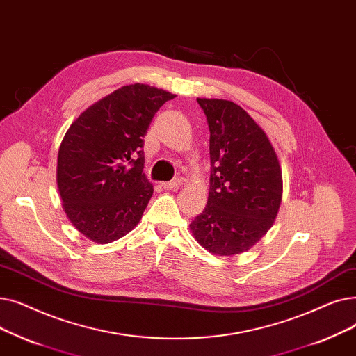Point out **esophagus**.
I'll use <instances>...</instances> for the list:
<instances>
[{
	"mask_svg": "<svg viewBox=\"0 0 356 356\" xmlns=\"http://www.w3.org/2000/svg\"><path fill=\"white\" fill-rule=\"evenodd\" d=\"M181 184H182V179H181V178H175V179L169 181V182H162V187H163L165 190H175V188L179 187Z\"/></svg>",
	"mask_w": 356,
	"mask_h": 356,
	"instance_id": "1",
	"label": "esophagus"
}]
</instances>
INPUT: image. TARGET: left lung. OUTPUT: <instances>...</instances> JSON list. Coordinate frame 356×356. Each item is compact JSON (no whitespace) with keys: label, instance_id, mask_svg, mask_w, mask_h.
I'll use <instances>...</instances> for the list:
<instances>
[{"label":"left lung","instance_id":"1","mask_svg":"<svg viewBox=\"0 0 356 356\" xmlns=\"http://www.w3.org/2000/svg\"><path fill=\"white\" fill-rule=\"evenodd\" d=\"M210 129L207 206L190 225L213 255L250 249L274 225L282 198V174L265 131L238 104L197 98Z\"/></svg>","mask_w":356,"mask_h":356}]
</instances>
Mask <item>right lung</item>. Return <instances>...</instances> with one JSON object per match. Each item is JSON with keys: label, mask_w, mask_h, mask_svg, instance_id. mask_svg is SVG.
Returning <instances> with one entry per match:
<instances>
[{"label": "right lung", "mask_w": 356, "mask_h": 356, "mask_svg": "<svg viewBox=\"0 0 356 356\" xmlns=\"http://www.w3.org/2000/svg\"><path fill=\"white\" fill-rule=\"evenodd\" d=\"M174 97L146 83L124 86L67 129L58 154V188L67 218L90 241L114 242L140 222L154 194L143 174V138Z\"/></svg>", "instance_id": "1"}]
</instances>
